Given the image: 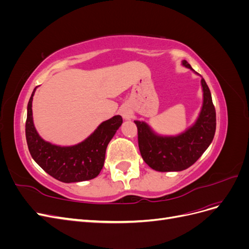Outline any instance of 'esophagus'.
Returning <instances> with one entry per match:
<instances>
[{
	"label": "esophagus",
	"instance_id": "34e87169",
	"mask_svg": "<svg viewBox=\"0 0 249 249\" xmlns=\"http://www.w3.org/2000/svg\"><path fill=\"white\" fill-rule=\"evenodd\" d=\"M120 113H122V115H123V117H124V119H130V118H132L133 112H132V110H131L130 108L123 107L122 110H120Z\"/></svg>",
	"mask_w": 249,
	"mask_h": 249
}]
</instances>
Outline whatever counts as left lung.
<instances>
[{
  "mask_svg": "<svg viewBox=\"0 0 249 249\" xmlns=\"http://www.w3.org/2000/svg\"><path fill=\"white\" fill-rule=\"evenodd\" d=\"M183 65L192 70L186 60ZM197 73V72H196ZM203 104L196 123L176 137L156 135L145 123L135 120L138 130V145L142 159L157 171H180L190 167L213 141L216 131V111L210 89L201 79Z\"/></svg>",
  "mask_w": 249,
  "mask_h": 249,
  "instance_id": "left-lung-1",
  "label": "left lung"
}]
</instances>
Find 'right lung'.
Here are the masks:
<instances>
[{
    "mask_svg": "<svg viewBox=\"0 0 249 249\" xmlns=\"http://www.w3.org/2000/svg\"><path fill=\"white\" fill-rule=\"evenodd\" d=\"M35 89L28 103L26 120L27 144L35 162L50 176L64 183L82 182L99 176L108 143L122 125L123 117L116 115L104 122L77 145L61 147L51 144L39 137L33 124L32 99Z\"/></svg>",
    "mask_w": 249,
    "mask_h": 249,
    "instance_id": "add662e5",
    "label": "right lung"
}]
</instances>
